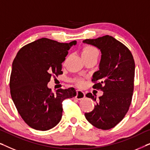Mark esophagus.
<instances>
[{
  "label": "esophagus",
  "mask_w": 150,
  "mask_h": 150,
  "mask_svg": "<svg viewBox=\"0 0 150 150\" xmlns=\"http://www.w3.org/2000/svg\"><path fill=\"white\" fill-rule=\"evenodd\" d=\"M85 97V94L83 91H81V90H77L76 91V98L77 100H82Z\"/></svg>",
  "instance_id": "34e87169"
}]
</instances>
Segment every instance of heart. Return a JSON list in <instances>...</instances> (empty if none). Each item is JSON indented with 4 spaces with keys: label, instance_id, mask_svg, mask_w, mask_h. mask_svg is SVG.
<instances>
[{
    "label": "heart",
    "instance_id": "1",
    "mask_svg": "<svg viewBox=\"0 0 150 150\" xmlns=\"http://www.w3.org/2000/svg\"><path fill=\"white\" fill-rule=\"evenodd\" d=\"M82 56L84 60L91 58H97L99 56V51L96 47L91 46V45H86L83 48L82 50ZM75 82L79 86L83 85L84 81L83 79H76Z\"/></svg>",
    "mask_w": 150,
    "mask_h": 150
}]
</instances>
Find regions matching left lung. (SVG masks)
Returning a JSON list of instances; mask_svg holds the SVG:
<instances>
[{
	"mask_svg": "<svg viewBox=\"0 0 150 150\" xmlns=\"http://www.w3.org/2000/svg\"><path fill=\"white\" fill-rule=\"evenodd\" d=\"M83 43L93 45L102 53L99 70L93 75V89L103 95L96 98L86 94L96 102L93 110L85 112L90 124L102 130H109L122 121L128 111L134 90L135 63L130 50L112 36L87 39Z\"/></svg>",
	"mask_w": 150,
	"mask_h": 150,
	"instance_id": "left-lung-1",
	"label": "left lung"
}]
</instances>
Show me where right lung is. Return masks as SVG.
<instances>
[{"label": "right lung", "mask_w": 150, "mask_h": 150, "mask_svg": "<svg viewBox=\"0 0 150 150\" xmlns=\"http://www.w3.org/2000/svg\"><path fill=\"white\" fill-rule=\"evenodd\" d=\"M76 41L60 43L42 38L22 47L12 63L10 93L24 122L38 130H48L62 117V102L76 95L74 88L59 89L52 93L48 87L51 76L63 74L62 63Z\"/></svg>", "instance_id": "add662e5"}]
</instances>
